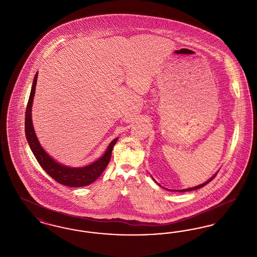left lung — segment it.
Segmentation results:
<instances>
[{"label": "left lung", "instance_id": "left-lung-1", "mask_svg": "<svg viewBox=\"0 0 257 257\" xmlns=\"http://www.w3.org/2000/svg\"><path fill=\"white\" fill-rule=\"evenodd\" d=\"M217 174V173H216ZM216 174H214L210 179H208L207 181L206 182H204V183L200 184V185H198V186H196V187H193V188H189V189H184V190H178V192H182V193H184V192H190V191H194V190H197V189H199V188H202L203 186H205V185H207L211 180H213L214 178H215V176H216ZM153 178V177H152ZM153 180L155 181V179L153 178ZM156 182V181H155ZM157 183V182H156ZM159 185V184H158ZM159 186H161V185H159ZM169 191H171V190H169ZM177 192V191H176Z\"/></svg>", "mask_w": 257, "mask_h": 257}]
</instances>
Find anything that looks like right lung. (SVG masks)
Listing matches in <instances>:
<instances>
[{
  "instance_id": "obj_1",
  "label": "right lung",
  "mask_w": 257,
  "mask_h": 257,
  "mask_svg": "<svg viewBox=\"0 0 257 257\" xmlns=\"http://www.w3.org/2000/svg\"><path fill=\"white\" fill-rule=\"evenodd\" d=\"M37 75L36 74L33 82V86L31 89V94L28 101L27 109H26V117H25V133L26 139L29 143L31 150L33 151L35 157L37 158L38 164L41 168L46 171L52 178H54L58 183L62 184L68 187H84L94 182L98 177L102 174V172L107 168L110 156L111 150L117 142L118 138H115L112 142H110L105 153L90 165H87L83 168H71L68 166L61 165L57 161L53 159L49 154L41 147L38 142L37 134L34 129L33 118H32V106L36 92L37 86Z\"/></svg>"
}]
</instances>
